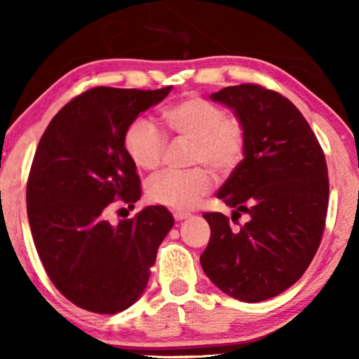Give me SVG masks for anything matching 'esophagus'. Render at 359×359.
<instances>
[{
    "label": "esophagus",
    "instance_id": "obj_1",
    "mask_svg": "<svg viewBox=\"0 0 359 359\" xmlns=\"http://www.w3.org/2000/svg\"><path fill=\"white\" fill-rule=\"evenodd\" d=\"M188 217H190V214H187V212H174V218L177 222L185 220V218H188Z\"/></svg>",
    "mask_w": 359,
    "mask_h": 359
}]
</instances>
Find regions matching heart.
Segmentation results:
<instances>
[{
  "mask_svg": "<svg viewBox=\"0 0 359 359\" xmlns=\"http://www.w3.org/2000/svg\"><path fill=\"white\" fill-rule=\"evenodd\" d=\"M175 136L193 142L190 165L210 168L217 175L233 171L245 147V128L238 117L220 106L191 96L163 112ZM125 150L139 169L154 171L163 160L166 139L150 120L137 118L126 128ZM212 175L204 168L190 171H163L147 180L145 193L151 203L175 210H190L210 191Z\"/></svg>",
  "mask_w": 359,
  "mask_h": 359,
  "instance_id": "b5f03b06",
  "label": "heart"
}]
</instances>
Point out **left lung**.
Segmentation results:
<instances>
[{
	"label": "left lung",
	"instance_id": "1",
	"mask_svg": "<svg viewBox=\"0 0 359 359\" xmlns=\"http://www.w3.org/2000/svg\"><path fill=\"white\" fill-rule=\"evenodd\" d=\"M245 128L244 158L217 198L248 222L229 226L220 212L203 217L210 241L201 266L223 293L244 302L280 294L318 250L330 182L325 154L307 120L290 100L259 85L242 83L212 93Z\"/></svg>",
	"mask_w": 359,
	"mask_h": 359
}]
</instances>
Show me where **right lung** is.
<instances>
[{"label":"right lung","instance_id":"1","mask_svg":"<svg viewBox=\"0 0 359 359\" xmlns=\"http://www.w3.org/2000/svg\"><path fill=\"white\" fill-rule=\"evenodd\" d=\"M171 90H88L52 118L36 149L27 185L36 250L60 293L85 311L117 313L133 306L174 226L163 205L117 224L107 218L114 201L131 209L141 198L125 131Z\"/></svg>","mask_w":359,"mask_h":359}]
</instances>
